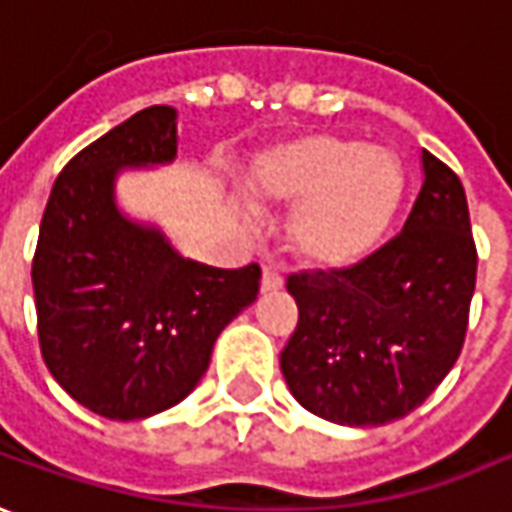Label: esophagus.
I'll use <instances>...</instances> for the list:
<instances>
[{
  "instance_id": "obj_1",
  "label": "esophagus",
  "mask_w": 512,
  "mask_h": 512,
  "mask_svg": "<svg viewBox=\"0 0 512 512\" xmlns=\"http://www.w3.org/2000/svg\"><path fill=\"white\" fill-rule=\"evenodd\" d=\"M284 287V279H281L279 270H273V267H264L262 270V293H276Z\"/></svg>"
}]
</instances>
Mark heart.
<instances>
[{
    "mask_svg": "<svg viewBox=\"0 0 512 512\" xmlns=\"http://www.w3.org/2000/svg\"><path fill=\"white\" fill-rule=\"evenodd\" d=\"M245 188L259 205L296 208L290 242L310 267L349 270L392 231L406 174L389 149L312 132L264 149Z\"/></svg>",
    "mask_w": 512,
    "mask_h": 512,
    "instance_id": "b5f03b06",
    "label": "heart"
}]
</instances>
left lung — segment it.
<instances>
[{
	"mask_svg": "<svg viewBox=\"0 0 512 512\" xmlns=\"http://www.w3.org/2000/svg\"><path fill=\"white\" fill-rule=\"evenodd\" d=\"M403 231L349 270L287 279L298 327L281 352L290 394L315 417L377 428L411 414L454 369L476 287L465 188L423 149Z\"/></svg>",
	"mask_w": 512,
	"mask_h": 512,
	"instance_id": "1",
	"label": "left lung"
}]
</instances>
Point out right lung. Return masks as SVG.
I'll use <instances>...</instances> for the list:
<instances>
[{"instance_id": "add662e5", "label": "right lung", "mask_w": 512, "mask_h": 512, "mask_svg": "<svg viewBox=\"0 0 512 512\" xmlns=\"http://www.w3.org/2000/svg\"><path fill=\"white\" fill-rule=\"evenodd\" d=\"M177 146L174 106L137 112L72 157L41 216V355L58 386L106 420H146L185 400L219 332L259 293V264L185 259L157 222L120 208V174L171 166Z\"/></svg>"}]
</instances>
